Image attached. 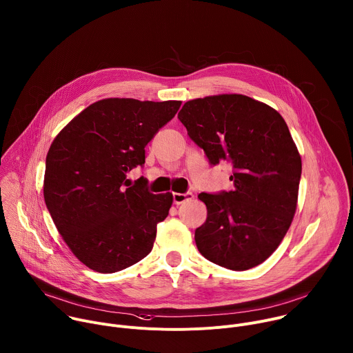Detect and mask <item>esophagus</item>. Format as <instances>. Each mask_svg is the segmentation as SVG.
<instances>
[{
    "label": "esophagus",
    "instance_id": "obj_1",
    "mask_svg": "<svg viewBox=\"0 0 353 353\" xmlns=\"http://www.w3.org/2000/svg\"><path fill=\"white\" fill-rule=\"evenodd\" d=\"M192 198H194L192 192H184V194H181V192H174V194H173V203H174L176 205H180V204L185 203V201L192 199Z\"/></svg>",
    "mask_w": 353,
    "mask_h": 353
}]
</instances>
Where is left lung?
<instances>
[{"instance_id": "left-lung-1", "label": "left lung", "mask_w": 353, "mask_h": 353, "mask_svg": "<svg viewBox=\"0 0 353 353\" xmlns=\"http://www.w3.org/2000/svg\"><path fill=\"white\" fill-rule=\"evenodd\" d=\"M190 138L211 165H233V190L201 192L208 216L195 230L207 260L233 271L264 263L293 221L301 158L282 116L244 94L192 99L179 112Z\"/></svg>"}]
</instances>
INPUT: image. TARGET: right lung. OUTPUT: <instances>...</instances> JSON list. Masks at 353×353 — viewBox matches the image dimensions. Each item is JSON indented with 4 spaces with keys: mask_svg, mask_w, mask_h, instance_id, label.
<instances>
[{
    "mask_svg": "<svg viewBox=\"0 0 353 353\" xmlns=\"http://www.w3.org/2000/svg\"><path fill=\"white\" fill-rule=\"evenodd\" d=\"M180 100H97L54 138L46 158L43 195L72 254L112 274L146 257L173 194H152L127 173L145 163V146L180 109Z\"/></svg>",
    "mask_w": 353,
    "mask_h": 353,
    "instance_id": "right-lung-1",
    "label": "right lung"
}]
</instances>
